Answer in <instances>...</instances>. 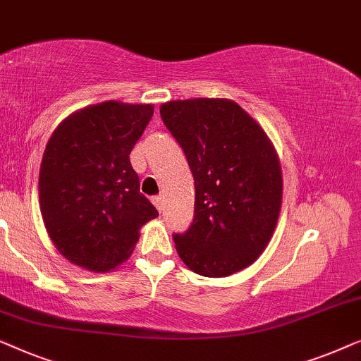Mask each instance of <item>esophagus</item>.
I'll return each mask as SVG.
<instances>
[{
	"mask_svg": "<svg viewBox=\"0 0 361 361\" xmlns=\"http://www.w3.org/2000/svg\"><path fill=\"white\" fill-rule=\"evenodd\" d=\"M152 202H154L155 207H157V209H159L160 212L164 211V197H161V196H154V197H152Z\"/></svg>",
	"mask_w": 361,
	"mask_h": 361,
	"instance_id": "esophagus-1",
	"label": "esophagus"
}]
</instances>
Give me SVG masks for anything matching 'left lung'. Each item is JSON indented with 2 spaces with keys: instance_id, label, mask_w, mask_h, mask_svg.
<instances>
[{
  "instance_id": "1",
  "label": "left lung",
  "mask_w": 361,
  "mask_h": 361,
  "mask_svg": "<svg viewBox=\"0 0 361 361\" xmlns=\"http://www.w3.org/2000/svg\"><path fill=\"white\" fill-rule=\"evenodd\" d=\"M160 116L195 178V217L186 232L173 233L180 258L211 278L252 265L281 207V169L270 139L229 99L170 101Z\"/></svg>"
}]
</instances>
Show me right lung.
Here are the masks:
<instances>
[{"instance_id":"obj_1","label":"right lung","mask_w":361,"mask_h":361,"mask_svg":"<svg viewBox=\"0 0 361 361\" xmlns=\"http://www.w3.org/2000/svg\"><path fill=\"white\" fill-rule=\"evenodd\" d=\"M152 116L150 104L104 101L70 116L49 139L40 212L54 245L75 265L113 270L134 250L140 227L159 216L129 159Z\"/></svg>"}]
</instances>
